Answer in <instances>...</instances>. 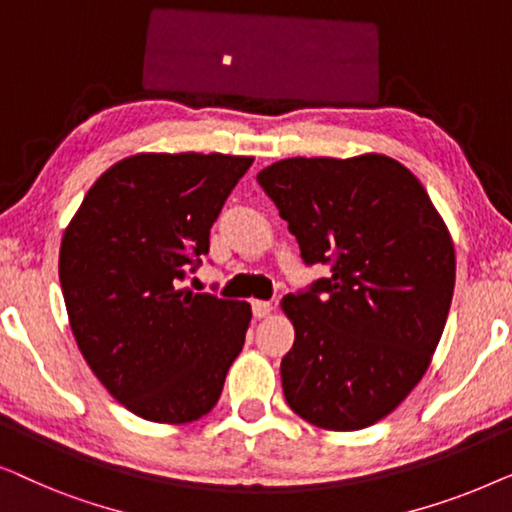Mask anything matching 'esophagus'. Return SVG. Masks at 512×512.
I'll use <instances>...</instances> for the list:
<instances>
[{
  "label": "esophagus",
  "mask_w": 512,
  "mask_h": 512,
  "mask_svg": "<svg viewBox=\"0 0 512 512\" xmlns=\"http://www.w3.org/2000/svg\"><path fill=\"white\" fill-rule=\"evenodd\" d=\"M251 310H254L256 319H263L272 312V305L268 303V300H254V303H251Z\"/></svg>",
  "instance_id": "obj_1"
}]
</instances>
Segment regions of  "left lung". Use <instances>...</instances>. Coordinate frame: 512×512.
<instances>
[{"instance_id": "obj_1", "label": "left lung", "mask_w": 512, "mask_h": 512, "mask_svg": "<svg viewBox=\"0 0 512 512\" xmlns=\"http://www.w3.org/2000/svg\"><path fill=\"white\" fill-rule=\"evenodd\" d=\"M305 263L333 275L282 310L289 408L319 429L391 415L431 366L454 291V244L422 181L384 153L284 158L258 172Z\"/></svg>"}]
</instances>
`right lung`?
Masks as SVG:
<instances>
[{"instance_id":"1","label":"right lung","mask_w":512,"mask_h":512,"mask_svg":"<svg viewBox=\"0 0 512 512\" xmlns=\"http://www.w3.org/2000/svg\"><path fill=\"white\" fill-rule=\"evenodd\" d=\"M251 156L135 153L90 186L60 244L76 345L137 417L198 422L240 356L251 305L181 289Z\"/></svg>"}]
</instances>
